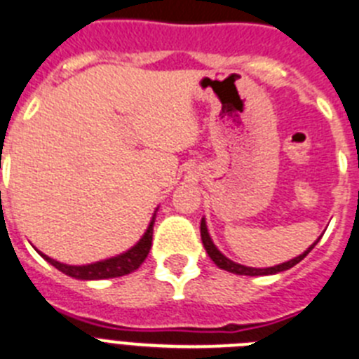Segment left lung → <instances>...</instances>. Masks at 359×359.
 Instances as JSON below:
<instances>
[{"label": "left lung", "instance_id": "obj_1", "mask_svg": "<svg viewBox=\"0 0 359 359\" xmlns=\"http://www.w3.org/2000/svg\"><path fill=\"white\" fill-rule=\"evenodd\" d=\"M200 236H202V243H203V247H205V252H208L209 257L215 261L216 266L222 268V270H227V272H231V273H236V276H250V277H254V276H272V273L290 270V268L295 266L297 263H300V261L304 259L309 252L313 250V247L318 243V240H320V238H318V240H316L315 243H313L311 247H309L308 250L304 252V254H300V256L293 257V259L286 261V263H280V264H277V266H270V268H252V266H243V264L234 263V261H231L229 257H225L224 254H222V252L216 248V245L212 243V240H211V236H209L208 225H205V219H203V218H202V222H200Z\"/></svg>", "mask_w": 359, "mask_h": 359}]
</instances>
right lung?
<instances>
[{
	"label": "right lung",
	"instance_id": "right-lung-1",
	"mask_svg": "<svg viewBox=\"0 0 359 359\" xmlns=\"http://www.w3.org/2000/svg\"><path fill=\"white\" fill-rule=\"evenodd\" d=\"M154 222L156 218H151L150 225H148L147 232L143 234L137 243L127 250L125 254H119V256L111 257V259L105 261H98V263L93 264H83V266H71V264H64L59 263V261L51 259V257L41 256L48 261V263L53 264L57 270H60L62 273L69 277H75V279H82V280H95V279H112V277H121L127 276V273L134 272L137 268L143 264V261L147 259L148 252H150L151 247V236H154Z\"/></svg>",
	"mask_w": 359,
	"mask_h": 359
}]
</instances>
